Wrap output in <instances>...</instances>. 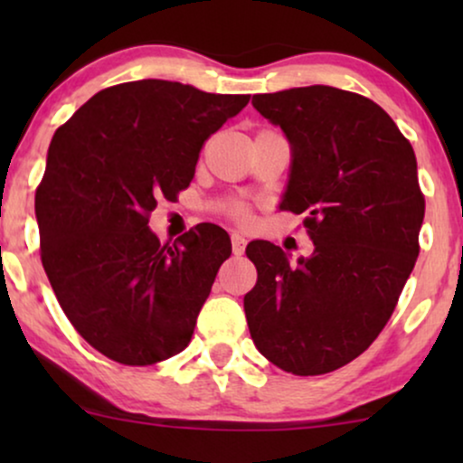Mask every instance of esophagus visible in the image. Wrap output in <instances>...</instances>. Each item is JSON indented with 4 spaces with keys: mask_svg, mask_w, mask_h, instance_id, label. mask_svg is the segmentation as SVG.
I'll use <instances>...</instances> for the list:
<instances>
[{
    "mask_svg": "<svg viewBox=\"0 0 463 463\" xmlns=\"http://www.w3.org/2000/svg\"><path fill=\"white\" fill-rule=\"evenodd\" d=\"M244 246H246V238L242 236V233L233 232V233H232V250H233V255H236V257L242 255Z\"/></svg>",
    "mask_w": 463,
    "mask_h": 463,
    "instance_id": "34e87169",
    "label": "esophagus"
}]
</instances>
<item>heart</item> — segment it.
<instances>
[{
	"label": "heart",
	"mask_w": 463,
	"mask_h": 463,
	"mask_svg": "<svg viewBox=\"0 0 463 463\" xmlns=\"http://www.w3.org/2000/svg\"><path fill=\"white\" fill-rule=\"evenodd\" d=\"M227 213H230L236 221H249V211H246V206L238 204V202H236V204L227 206Z\"/></svg>",
	"instance_id": "b5f03b06"
}]
</instances>
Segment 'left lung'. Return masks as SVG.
I'll return each mask as SVG.
<instances>
[{"instance_id": "1", "label": "left lung", "mask_w": 463, "mask_h": 463, "mask_svg": "<svg viewBox=\"0 0 463 463\" xmlns=\"http://www.w3.org/2000/svg\"><path fill=\"white\" fill-rule=\"evenodd\" d=\"M252 107L290 141L280 211L306 214L314 242L290 263L250 242L257 284L244 312L257 350L293 375H325L358 358L388 325L420 255L426 200L415 151L363 94L306 86L257 94Z\"/></svg>"}]
</instances>
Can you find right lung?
<instances>
[{"mask_svg": "<svg viewBox=\"0 0 463 463\" xmlns=\"http://www.w3.org/2000/svg\"><path fill=\"white\" fill-rule=\"evenodd\" d=\"M249 99L126 81L54 132L35 192L42 265L69 322L103 356L147 366L192 341L230 236L204 223L160 244L149 214L189 187L206 138Z\"/></svg>", "mask_w": 463, "mask_h": 463, "instance_id": "obj_1", "label": "right lung"}]
</instances>
